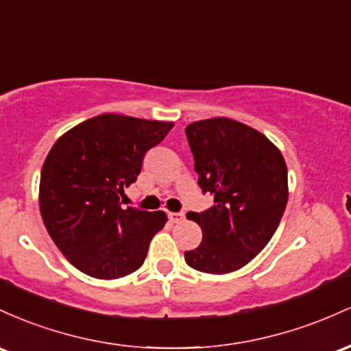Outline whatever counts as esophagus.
<instances>
[{"mask_svg": "<svg viewBox=\"0 0 351 351\" xmlns=\"http://www.w3.org/2000/svg\"><path fill=\"white\" fill-rule=\"evenodd\" d=\"M169 219H171L172 222H180V220L184 219V212H171V214H169Z\"/></svg>", "mask_w": 351, "mask_h": 351, "instance_id": "1", "label": "esophagus"}]
</instances>
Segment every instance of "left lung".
Here are the masks:
<instances>
[{
	"instance_id": "obj_1",
	"label": "left lung",
	"mask_w": 351,
	"mask_h": 351,
	"mask_svg": "<svg viewBox=\"0 0 351 351\" xmlns=\"http://www.w3.org/2000/svg\"><path fill=\"white\" fill-rule=\"evenodd\" d=\"M186 136L197 184L214 206L187 214L202 228V242L184 258L206 274L242 269L280 223L289 200L285 160L263 134L227 117L189 124Z\"/></svg>"
}]
</instances>
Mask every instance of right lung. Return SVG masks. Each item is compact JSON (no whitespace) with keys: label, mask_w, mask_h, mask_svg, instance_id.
Listing matches in <instances>:
<instances>
[{"label":"right lung","mask_w":351,"mask_h":351,"mask_svg":"<svg viewBox=\"0 0 351 351\" xmlns=\"http://www.w3.org/2000/svg\"><path fill=\"white\" fill-rule=\"evenodd\" d=\"M172 123L101 114L61 136L43 164L39 208L51 239L89 277L114 280L143 265L164 212L121 208L144 156Z\"/></svg>","instance_id":"obj_1"}]
</instances>
